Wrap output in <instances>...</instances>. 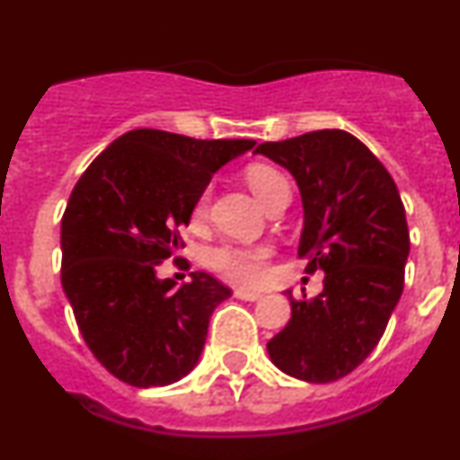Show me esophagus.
<instances>
[{
	"label": "esophagus",
	"mask_w": 460,
	"mask_h": 460,
	"mask_svg": "<svg viewBox=\"0 0 460 460\" xmlns=\"http://www.w3.org/2000/svg\"><path fill=\"white\" fill-rule=\"evenodd\" d=\"M234 297H236V299H245V302H257V299H261L263 295L257 293V290L236 288V290H234Z\"/></svg>",
	"instance_id": "obj_1"
}]
</instances>
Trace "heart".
I'll return each instance as SVG.
<instances>
[{
	"label": "heart",
	"instance_id": "1",
	"mask_svg": "<svg viewBox=\"0 0 460 460\" xmlns=\"http://www.w3.org/2000/svg\"><path fill=\"white\" fill-rule=\"evenodd\" d=\"M245 181H248L254 197L261 201V206L277 190L288 188L284 176L270 165H250L245 170ZM208 201H210V190H203L201 197L197 199V206H194V219H201L206 215ZM266 259L268 250L261 245H221V248L212 250L210 254L212 268L224 272L230 281H236V284H259L266 275Z\"/></svg>",
	"mask_w": 460,
	"mask_h": 460
}]
</instances>
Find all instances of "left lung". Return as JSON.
Listing matches in <instances>:
<instances>
[{
    "instance_id": "obj_1",
    "label": "left lung",
    "mask_w": 460,
    "mask_h": 460,
    "mask_svg": "<svg viewBox=\"0 0 460 460\" xmlns=\"http://www.w3.org/2000/svg\"><path fill=\"white\" fill-rule=\"evenodd\" d=\"M257 154L290 172L304 228L297 254L324 272L311 299H290V320L266 344L272 365L306 383H333L365 362L402 295L409 230L398 188L356 136L322 129L263 143Z\"/></svg>"
}]
</instances>
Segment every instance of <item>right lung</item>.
Masks as SVG:
<instances>
[{
	"instance_id": "obj_1",
	"label": "right lung",
	"mask_w": 460,
	"mask_h": 460,
	"mask_svg": "<svg viewBox=\"0 0 460 460\" xmlns=\"http://www.w3.org/2000/svg\"><path fill=\"white\" fill-rule=\"evenodd\" d=\"M254 140H197L131 129L71 192L62 217V288L95 360L131 386L179 383L197 367L210 315L232 290L203 270L161 279L183 248L197 199Z\"/></svg>"
}]
</instances>
